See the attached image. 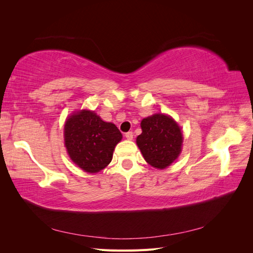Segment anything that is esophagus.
I'll return each instance as SVG.
<instances>
[{"label":"esophagus","instance_id":"esophagus-1","mask_svg":"<svg viewBox=\"0 0 253 253\" xmlns=\"http://www.w3.org/2000/svg\"><path fill=\"white\" fill-rule=\"evenodd\" d=\"M126 137L127 140H132L134 137V134H133V132H127V133H126Z\"/></svg>","mask_w":253,"mask_h":253}]
</instances>
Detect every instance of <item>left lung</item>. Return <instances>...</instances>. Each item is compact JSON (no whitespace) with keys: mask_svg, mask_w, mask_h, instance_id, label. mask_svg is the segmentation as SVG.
Returning <instances> with one entry per match:
<instances>
[{"mask_svg":"<svg viewBox=\"0 0 253 253\" xmlns=\"http://www.w3.org/2000/svg\"><path fill=\"white\" fill-rule=\"evenodd\" d=\"M142 133L136 143L149 165L166 169L181 152L182 133L177 122L165 114H154L141 120Z\"/></svg>","mask_w":253,"mask_h":253,"instance_id":"obj_1","label":"left lung"}]
</instances>
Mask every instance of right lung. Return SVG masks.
I'll use <instances>...</instances> for the list:
<instances>
[{
    "label": "right lung",
    "mask_w": 253,
    "mask_h": 253,
    "mask_svg": "<svg viewBox=\"0 0 253 253\" xmlns=\"http://www.w3.org/2000/svg\"><path fill=\"white\" fill-rule=\"evenodd\" d=\"M122 134L95 112L73 113L64 125V144L71 159L83 171L97 173L108 166Z\"/></svg>",
    "instance_id": "right-lung-1"
}]
</instances>
